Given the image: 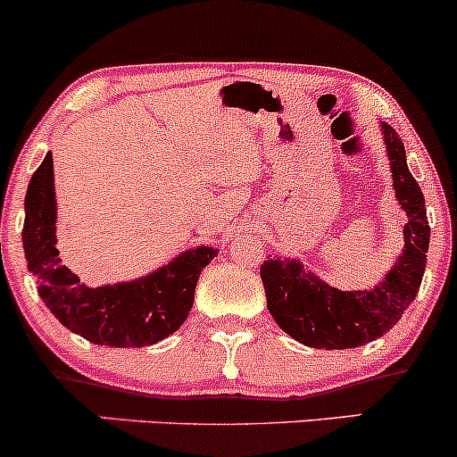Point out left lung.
Masks as SVG:
<instances>
[{"label": "left lung", "instance_id": "8db88e82", "mask_svg": "<svg viewBox=\"0 0 457 457\" xmlns=\"http://www.w3.org/2000/svg\"><path fill=\"white\" fill-rule=\"evenodd\" d=\"M383 127L392 164L394 189L407 211L404 248L385 275L383 284L371 290H338L305 270L297 260H266L262 263V281L268 310L277 326L299 343L319 350H347L359 347L396 326L407 305L420 288L429 251V222L425 197L413 180L404 158L401 136L387 123Z\"/></svg>", "mask_w": 457, "mask_h": 457}]
</instances>
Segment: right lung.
Returning a JSON list of instances; mask_svg holds the SVG:
<instances>
[{"label": "right lung", "instance_id": "1", "mask_svg": "<svg viewBox=\"0 0 457 457\" xmlns=\"http://www.w3.org/2000/svg\"><path fill=\"white\" fill-rule=\"evenodd\" d=\"M53 176L48 154L28 185L21 230L28 270L37 277V290L50 312L96 345L145 347L176 332L189 317L197 277L218 257V248L197 246L147 277L89 288L61 263L56 251Z\"/></svg>", "mask_w": 457, "mask_h": 457}]
</instances>
